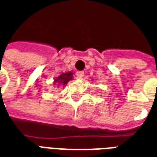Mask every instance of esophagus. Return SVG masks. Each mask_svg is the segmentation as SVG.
<instances>
[{"mask_svg":"<svg viewBox=\"0 0 157 157\" xmlns=\"http://www.w3.org/2000/svg\"><path fill=\"white\" fill-rule=\"evenodd\" d=\"M76 76L78 78H82L84 76V71H77L76 72Z\"/></svg>","mask_w":157,"mask_h":157,"instance_id":"1","label":"esophagus"}]
</instances>
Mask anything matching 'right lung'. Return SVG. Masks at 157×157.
<instances>
[{"mask_svg": "<svg viewBox=\"0 0 157 157\" xmlns=\"http://www.w3.org/2000/svg\"><path fill=\"white\" fill-rule=\"evenodd\" d=\"M72 75H73V73L71 71L62 73L59 76H57L54 79V85H57V87L65 86L69 81L73 80Z\"/></svg>", "mask_w": 157, "mask_h": 157, "instance_id": "1", "label": "right lung"}]
</instances>
